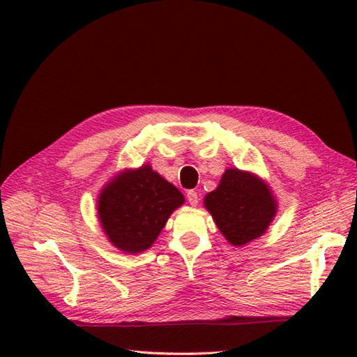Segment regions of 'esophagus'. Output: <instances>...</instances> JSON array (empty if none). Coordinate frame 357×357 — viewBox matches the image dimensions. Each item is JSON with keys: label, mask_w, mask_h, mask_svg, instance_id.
<instances>
[{"label": "esophagus", "mask_w": 357, "mask_h": 357, "mask_svg": "<svg viewBox=\"0 0 357 357\" xmlns=\"http://www.w3.org/2000/svg\"><path fill=\"white\" fill-rule=\"evenodd\" d=\"M187 199H188V202H190V206L196 207V206H198V202H199V195L196 193L195 190H188L187 192Z\"/></svg>", "instance_id": "esophagus-1"}]
</instances>
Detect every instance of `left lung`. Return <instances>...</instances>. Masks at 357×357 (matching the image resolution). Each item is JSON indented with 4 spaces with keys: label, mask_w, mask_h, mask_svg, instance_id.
I'll list each match as a JSON object with an SVG mask.
<instances>
[{
    "label": "left lung",
    "mask_w": 357,
    "mask_h": 357,
    "mask_svg": "<svg viewBox=\"0 0 357 357\" xmlns=\"http://www.w3.org/2000/svg\"><path fill=\"white\" fill-rule=\"evenodd\" d=\"M219 231L234 247H244L268 230L278 213L270 185L252 172L227 169L219 185L204 198Z\"/></svg>",
    "instance_id": "1"
}]
</instances>
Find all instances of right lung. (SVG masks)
<instances>
[{
  "instance_id": "right-lung-1",
  "label": "right lung",
  "mask_w": 357,
  "mask_h": 357,
  "mask_svg": "<svg viewBox=\"0 0 357 357\" xmlns=\"http://www.w3.org/2000/svg\"><path fill=\"white\" fill-rule=\"evenodd\" d=\"M184 201L176 187L150 164H142L121 170L101 188L96 216L113 247L138 255L155 244L170 215Z\"/></svg>"
}]
</instances>
